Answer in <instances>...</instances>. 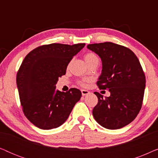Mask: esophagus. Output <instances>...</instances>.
I'll use <instances>...</instances> for the list:
<instances>
[{"instance_id": "obj_1", "label": "esophagus", "mask_w": 158, "mask_h": 158, "mask_svg": "<svg viewBox=\"0 0 158 158\" xmlns=\"http://www.w3.org/2000/svg\"><path fill=\"white\" fill-rule=\"evenodd\" d=\"M81 93H82V95H83V96H86V95H88L90 94V92L87 90H81Z\"/></svg>"}]
</instances>
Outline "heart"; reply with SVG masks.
<instances>
[{"label": "heart", "mask_w": 158, "mask_h": 158, "mask_svg": "<svg viewBox=\"0 0 158 158\" xmlns=\"http://www.w3.org/2000/svg\"><path fill=\"white\" fill-rule=\"evenodd\" d=\"M84 59H85V62H87V64H89L93 61H95V60H98V58L97 57L96 54L93 52H88L85 54V56H84ZM90 81V78H84L81 81H79V85L82 86H85V84L87 82H89Z\"/></svg>", "instance_id": "b5f03b06"}]
</instances>
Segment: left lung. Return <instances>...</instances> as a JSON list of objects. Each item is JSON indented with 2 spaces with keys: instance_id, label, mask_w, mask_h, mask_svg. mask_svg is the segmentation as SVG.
Here are the masks:
<instances>
[{
  "instance_id": "1",
  "label": "left lung",
  "mask_w": 158,
  "mask_h": 158,
  "mask_svg": "<svg viewBox=\"0 0 158 158\" xmlns=\"http://www.w3.org/2000/svg\"><path fill=\"white\" fill-rule=\"evenodd\" d=\"M87 48L102 61L97 85L111 94L103 98L94 92L98 102L93 109L94 117L104 128H122L135 119L142 107L146 80L140 62L131 49L112 42L88 44Z\"/></svg>"
}]
</instances>
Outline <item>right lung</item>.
Returning a JSON list of instances; mask_svg holds the SVG:
<instances>
[{
	"label": "right lung",
	"instance_id": "obj_1",
	"mask_svg": "<svg viewBox=\"0 0 158 158\" xmlns=\"http://www.w3.org/2000/svg\"><path fill=\"white\" fill-rule=\"evenodd\" d=\"M85 45H42L23 60L16 75L17 88L23 114L34 126L45 130L61 126L81 99L82 94L77 88L61 92L55 85Z\"/></svg>",
	"mask_w": 158,
	"mask_h": 158
}]
</instances>
